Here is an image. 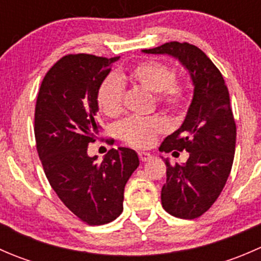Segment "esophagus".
Here are the masks:
<instances>
[{
    "label": "esophagus",
    "instance_id": "1",
    "mask_svg": "<svg viewBox=\"0 0 261 261\" xmlns=\"http://www.w3.org/2000/svg\"><path fill=\"white\" fill-rule=\"evenodd\" d=\"M151 155L149 154V152H144V151H139V159L141 160V162L143 163H145V162H147V160H150L151 159Z\"/></svg>",
    "mask_w": 261,
    "mask_h": 261
}]
</instances>
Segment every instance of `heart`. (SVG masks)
Returning <instances> with one entry per match:
<instances>
[{"label": "heart", "instance_id": "b5f03b06", "mask_svg": "<svg viewBox=\"0 0 261 261\" xmlns=\"http://www.w3.org/2000/svg\"><path fill=\"white\" fill-rule=\"evenodd\" d=\"M131 83L154 93L159 107L169 114H179L189 99V86L177 80V69L172 65L143 60L136 63L126 73L109 75L99 83L96 92V103L107 117H117L123 109V83ZM167 125L158 116L128 117L118 126V136L126 144L135 147H147L154 143Z\"/></svg>", "mask_w": 261, "mask_h": 261}]
</instances>
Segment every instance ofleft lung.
<instances>
[{"mask_svg":"<svg viewBox=\"0 0 261 261\" xmlns=\"http://www.w3.org/2000/svg\"><path fill=\"white\" fill-rule=\"evenodd\" d=\"M144 53L177 58L193 81V99L183 125L160 145L162 151L173 155L189 152L183 165L164 160L167 183L162 188V204L174 217L193 220L215 203L232 168L236 123L227 86L218 68L196 45L170 41Z\"/></svg>","mask_w":261,"mask_h":261,"instance_id":"left-lung-1","label":"left lung"}]
</instances>
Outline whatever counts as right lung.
Segmentation results:
<instances>
[{
  "label": "right lung",
  "mask_w": 261,
  "mask_h": 261,
  "mask_svg": "<svg viewBox=\"0 0 261 261\" xmlns=\"http://www.w3.org/2000/svg\"><path fill=\"white\" fill-rule=\"evenodd\" d=\"M120 57L68 54L41 82L35 106L36 150L60 201L83 222L99 226L123 211V189L139 167L128 147L111 149L102 163L87 149L101 130L96 92Z\"/></svg>",
  "instance_id": "1"
}]
</instances>
